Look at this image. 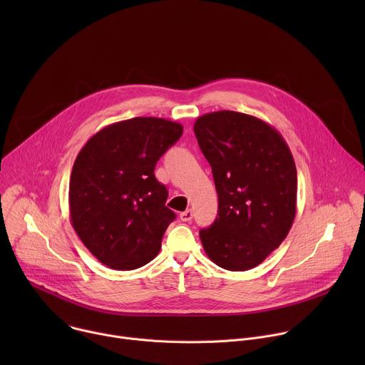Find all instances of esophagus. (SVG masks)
<instances>
[{"label": "esophagus", "mask_w": 365, "mask_h": 365, "mask_svg": "<svg viewBox=\"0 0 365 365\" xmlns=\"http://www.w3.org/2000/svg\"><path fill=\"white\" fill-rule=\"evenodd\" d=\"M179 218L182 220V221H190L192 218H193V211L192 210H186L185 212H180V215H179Z\"/></svg>", "instance_id": "esophagus-1"}]
</instances>
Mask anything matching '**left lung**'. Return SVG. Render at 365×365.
Wrapping results in <instances>:
<instances>
[{"instance_id":"1","label":"left lung","mask_w":365,"mask_h":365,"mask_svg":"<svg viewBox=\"0 0 365 365\" xmlns=\"http://www.w3.org/2000/svg\"><path fill=\"white\" fill-rule=\"evenodd\" d=\"M212 168L218 217L200 241L206 255L230 272L262 264L287 237L297 200V173L282 134L257 117L217 111L193 125Z\"/></svg>"}]
</instances>
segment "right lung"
Listing matches in <instances>:
<instances>
[{"instance_id":"obj_1","label":"right lung","mask_w":365,"mask_h":365,"mask_svg":"<svg viewBox=\"0 0 365 365\" xmlns=\"http://www.w3.org/2000/svg\"><path fill=\"white\" fill-rule=\"evenodd\" d=\"M179 123L135 117L110 124L82 147L69 182L71 222L91 254L114 270L138 269L159 254L176 218L158 182V160L182 135Z\"/></svg>"}]
</instances>
